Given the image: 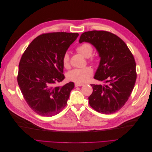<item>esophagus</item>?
I'll use <instances>...</instances> for the list:
<instances>
[{"label": "esophagus", "mask_w": 152, "mask_h": 152, "mask_svg": "<svg viewBox=\"0 0 152 152\" xmlns=\"http://www.w3.org/2000/svg\"><path fill=\"white\" fill-rule=\"evenodd\" d=\"M84 86L83 84H80V83H75V87H80V86Z\"/></svg>", "instance_id": "1"}]
</instances>
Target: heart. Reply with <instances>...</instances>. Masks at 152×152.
I'll list each match as a JSON object with an SVG mask.
<instances>
[{
  "mask_svg": "<svg viewBox=\"0 0 152 152\" xmlns=\"http://www.w3.org/2000/svg\"><path fill=\"white\" fill-rule=\"evenodd\" d=\"M77 51L79 53L86 58H89V61L94 63L96 61V58L92 56L93 53V47L89 42H84L76 48ZM61 62L63 66L65 68H70V56L68 53L66 52L63 54ZM93 71L89 66H86L83 68H76L69 72L67 73V79L69 80L73 81L76 83H84L88 80L93 75Z\"/></svg>",
  "mask_w": 152,
  "mask_h": 152,
  "instance_id": "obj_1",
  "label": "heart"
}]
</instances>
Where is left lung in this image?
<instances>
[{"label":"left lung","mask_w":152,"mask_h":152,"mask_svg":"<svg viewBox=\"0 0 152 152\" xmlns=\"http://www.w3.org/2000/svg\"><path fill=\"white\" fill-rule=\"evenodd\" d=\"M89 42L101 57L94 79L107 85L91 84L93 93L88 98L91 107L103 114H111L123 107L136 83L137 73L134 56L126 44L116 35L107 31H86L79 42Z\"/></svg>","instance_id":"8db88e82"}]
</instances>
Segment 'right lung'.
Instances as JSON below:
<instances>
[{
    "label": "right lung",
    "instance_id": "add662e5",
    "mask_svg": "<svg viewBox=\"0 0 152 152\" xmlns=\"http://www.w3.org/2000/svg\"><path fill=\"white\" fill-rule=\"evenodd\" d=\"M79 35L66 32L41 34L22 55L18 83L26 103L41 116L52 117L66 107L74 83L70 82L62 87L56 84L65 79L63 55Z\"/></svg>",
    "mask_w": 152,
    "mask_h": 152
}]
</instances>
